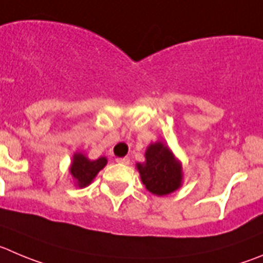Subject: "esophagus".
I'll return each mask as SVG.
<instances>
[{
  "label": "esophagus",
  "mask_w": 263,
  "mask_h": 263,
  "mask_svg": "<svg viewBox=\"0 0 263 263\" xmlns=\"http://www.w3.org/2000/svg\"><path fill=\"white\" fill-rule=\"evenodd\" d=\"M118 163L120 165H129V158L128 157H123V158H117Z\"/></svg>",
  "instance_id": "1"
}]
</instances>
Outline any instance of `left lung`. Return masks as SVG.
I'll return each mask as SVG.
<instances>
[{
    "instance_id": "obj_1",
    "label": "left lung",
    "mask_w": 263,
    "mask_h": 263,
    "mask_svg": "<svg viewBox=\"0 0 263 263\" xmlns=\"http://www.w3.org/2000/svg\"><path fill=\"white\" fill-rule=\"evenodd\" d=\"M141 181L156 196H166L180 188L183 180L181 163L162 141L151 144L145 152V162L136 163Z\"/></svg>"
}]
</instances>
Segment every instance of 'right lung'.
Listing matches in <instances>:
<instances>
[{"label":"right lung","mask_w":263,"mask_h":263,"mask_svg":"<svg viewBox=\"0 0 263 263\" xmlns=\"http://www.w3.org/2000/svg\"><path fill=\"white\" fill-rule=\"evenodd\" d=\"M106 163L107 159L105 157L90 161L83 153H75L70 166V173L76 185L79 188H84L92 183L96 175L106 166Z\"/></svg>","instance_id":"obj_1"}]
</instances>
